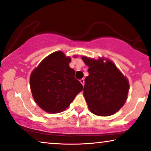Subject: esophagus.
Segmentation results:
<instances>
[{"label":"esophagus","instance_id":"obj_1","mask_svg":"<svg viewBox=\"0 0 151 151\" xmlns=\"http://www.w3.org/2000/svg\"><path fill=\"white\" fill-rule=\"evenodd\" d=\"M80 83H81L82 85L84 86V85H85V80H84L83 78H82V79L80 80Z\"/></svg>","mask_w":151,"mask_h":151}]
</instances>
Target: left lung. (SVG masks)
<instances>
[{"mask_svg":"<svg viewBox=\"0 0 151 151\" xmlns=\"http://www.w3.org/2000/svg\"><path fill=\"white\" fill-rule=\"evenodd\" d=\"M82 59L89 66L83 94L90 111L101 116L115 114L127 100L130 89L128 79L108 59L85 56Z\"/></svg>","mask_w":151,"mask_h":151,"instance_id":"left-lung-1","label":"left lung"}]
</instances>
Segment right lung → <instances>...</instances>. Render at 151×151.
<instances>
[{"mask_svg":"<svg viewBox=\"0 0 151 151\" xmlns=\"http://www.w3.org/2000/svg\"><path fill=\"white\" fill-rule=\"evenodd\" d=\"M71 62V58L62 51L52 52L31 73L32 97L46 112L55 114L65 110L83 89L75 78V71L69 66Z\"/></svg>","mask_w":151,"mask_h":151,"instance_id":"right-lung-1","label":"right lung"}]
</instances>
